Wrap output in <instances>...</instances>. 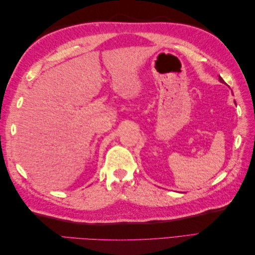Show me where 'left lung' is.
Returning a JSON list of instances; mask_svg holds the SVG:
<instances>
[{"mask_svg":"<svg viewBox=\"0 0 255 255\" xmlns=\"http://www.w3.org/2000/svg\"><path fill=\"white\" fill-rule=\"evenodd\" d=\"M219 81H220L221 83H225V81H223V80H222V78H220V76H219Z\"/></svg>","mask_w":255,"mask_h":255,"instance_id":"8db88e82","label":"left lung"}]
</instances>
